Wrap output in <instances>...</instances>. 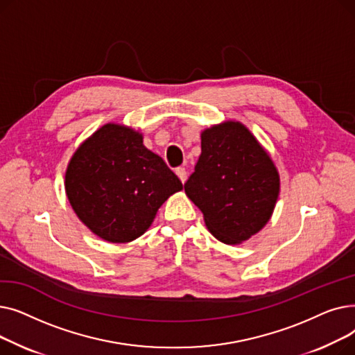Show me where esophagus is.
I'll return each instance as SVG.
<instances>
[{"mask_svg": "<svg viewBox=\"0 0 355 355\" xmlns=\"http://www.w3.org/2000/svg\"><path fill=\"white\" fill-rule=\"evenodd\" d=\"M175 174L178 175V178L181 180L182 184L185 182V180H187V171H185V168H182V166H178V168H177Z\"/></svg>", "mask_w": 355, "mask_h": 355, "instance_id": "34e87169", "label": "esophagus"}]
</instances>
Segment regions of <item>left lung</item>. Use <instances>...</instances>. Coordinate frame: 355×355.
I'll return each instance as SVG.
<instances>
[{"mask_svg":"<svg viewBox=\"0 0 355 355\" xmlns=\"http://www.w3.org/2000/svg\"><path fill=\"white\" fill-rule=\"evenodd\" d=\"M279 184L273 161L250 130L227 121L201 132V155L184 190L210 233L223 243L239 245L269 221Z\"/></svg>","mask_w":355,"mask_h":355,"instance_id":"8db88e82","label":"left lung"}]
</instances>
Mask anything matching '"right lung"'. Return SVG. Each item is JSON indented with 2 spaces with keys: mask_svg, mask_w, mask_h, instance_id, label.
<instances>
[{
  "mask_svg": "<svg viewBox=\"0 0 355 355\" xmlns=\"http://www.w3.org/2000/svg\"><path fill=\"white\" fill-rule=\"evenodd\" d=\"M64 189L86 227L110 243H128L148 230L162 202L182 184L144 146L142 134L106 123L73 154Z\"/></svg>",
  "mask_w": 355,
  "mask_h": 355,
  "instance_id": "1",
  "label": "right lung"
}]
</instances>
